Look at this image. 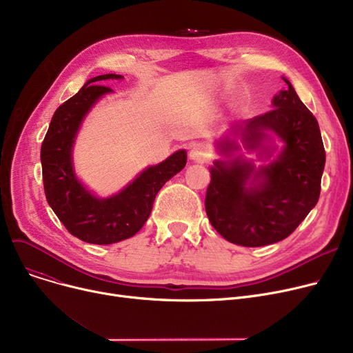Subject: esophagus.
<instances>
[{
  "label": "esophagus",
  "mask_w": 353,
  "mask_h": 353,
  "mask_svg": "<svg viewBox=\"0 0 353 353\" xmlns=\"http://www.w3.org/2000/svg\"><path fill=\"white\" fill-rule=\"evenodd\" d=\"M210 157V148L206 143H197L192 147L190 150V159L199 163L206 161Z\"/></svg>",
  "instance_id": "obj_1"
}]
</instances>
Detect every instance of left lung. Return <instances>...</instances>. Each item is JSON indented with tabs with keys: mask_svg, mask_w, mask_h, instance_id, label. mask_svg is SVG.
I'll use <instances>...</instances> for the list:
<instances>
[{
	"mask_svg": "<svg viewBox=\"0 0 353 353\" xmlns=\"http://www.w3.org/2000/svg\"><path fill=\"white\" fill-rule=\"evenodd\" d=\"M273 97V110L232 127L248 150L272 157V134L285 147L261 169L242 157L214 161L205 208L212 226L230 243L261 248L286 239L316 206L325 167V147L318 120L292 84ZM219 150L228 157L239 150L226 137Z\"/></svg>",
	"mask_w": 353,
	"mask_h": 353,
	"instance_id": "left-lung-1",
	"label": "left lung"
}]
</instances>
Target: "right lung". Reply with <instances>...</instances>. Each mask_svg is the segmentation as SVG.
<instances>
[{
  "mask_svg": "<svg viewBox=\"0 0 353 353\" xmlns=\"http://www.w3.org/2000/svg\"><path fill=\"white\" fill-rule=\"evenodd\" d=\"M108 79L123 76L104 74L90 79L76 96L55 110L41 144L48 205L72 236L92 245H111L134 236L150 216L159 190L188 161L186 152L179 150L160 164L147 167L120 193L107 199L96 197L83 186L72 169V144L90 108L111 91L100 84Z\"/></svg>",
  "mask_w": 353,
  "mask_h": 353,
  "instance_id": "right-lung-1",
  "label": "right lung"
}]
</instances>
